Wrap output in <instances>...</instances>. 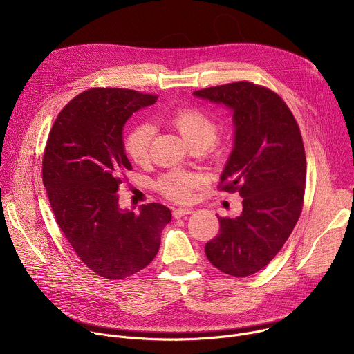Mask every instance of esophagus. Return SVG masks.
Masks as SVG:
<instances>
[{"mask_svg":"<svg viewBox=\"0 0 354 354\" xmlns=\"http://www.w3.org/2000/svg\"><path fill=\"white\" fill-rule=\"evenodd\" d=\"M193 213V210L192 209H176V210H174L172 212V216H174V218H182L183 216H187V214H192Z\"/></svg>","mask_w":354,"mask_h":354,"instance_id":"esophagus-1","label":"esophagus"}]
</instances>
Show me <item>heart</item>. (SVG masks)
<instances>
[{
  "label": "heart",
  "mask_w": 354,
  "mask_h": 354,
  "mask_svg": "<svg viewBox=\"0 0 354 354\" xmlns=\"http://www.w3.org/2000/svg\"><path fill=\"white\" fill-rule=\"evenodd\" d=\"M169 123L193 148L205 149L214 145L218 134L217 120L194 106L175 109L169 116ZM151 142H153V129L148 124H138L130 130L124 140L126 153L136 164H147ZM203 183L205 178L196 172L175 169L162 175L157 187L164 197L176 203H186L192 198L193 192Z\"/></svg>",
  "instance_id": "1"
}]
</instances>
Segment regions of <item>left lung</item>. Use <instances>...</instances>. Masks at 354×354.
Segmentation results:
<instances>
[{"label": "left lung", "mask_w": 354, "mask_h": 354, "mask_svg": "<svg viewBox=\"0 0 354 354\" xmlns=\"http://www.w3.org/2000/svg\"><path fill=\"white\" fill-rule=\"evenodd\" d=\"M193 93L232 111L235 142L218 189L238 192L243 209L238 217H218L220 231L205 250L223 273L246 277L269 265L299 218L307 174L301 131L266 86L238 81Z\"/></svg>", "instance_id": "left-lung-1"}]
</instances>
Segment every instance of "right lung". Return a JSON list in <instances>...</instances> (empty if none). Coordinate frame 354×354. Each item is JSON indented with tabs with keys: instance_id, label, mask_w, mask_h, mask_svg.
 Returning a JSON list of instances; mask_svg holds the SVG:
<instances>
[{
	"instance_id": "obj_1",
	"label": "right lung",
	"mask_w": 354,
	"mask_h": 354,
	"mask_svg": "<svg viewBox=\"0 0 354 354\" xmlns=\"http://www.w3.org/2000/svg\"><path fill=\"white\" fill-rule=\"evenodd\" d=\"M157 95L122 88H92L62 109L44 147L41 178L56 223L82 263L97 276L120 280L157 255L171 210L142 205L120 210L118 189L131 164L123 126Z\"/></svg>"
}]
</instances>
